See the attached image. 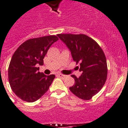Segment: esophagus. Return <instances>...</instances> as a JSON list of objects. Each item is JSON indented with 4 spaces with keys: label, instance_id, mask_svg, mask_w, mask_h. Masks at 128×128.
Returning a JSON list of instances; mask_svg holds the SVG:
<instances>
[{
    "label": "esophagus",
    "instance_id": "34e87169",
    "mask_svg": "<svg viewBox=\"0 0 128 128\" xmlns=\"http://www.w3.org/2000/svg\"><path fill=\"white\" fill-rule=\"evenodd\" d=\"M58 76L60 77V78H64L66 77V75H65V74H58Z\"/></svg>",
    "mask_w": 128,
    "mask_h": 128
}]
</instances>
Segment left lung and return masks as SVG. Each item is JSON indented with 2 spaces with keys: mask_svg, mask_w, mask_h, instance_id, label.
Listing matches in <instances>:
<instances>
[{
  "mask_svg": "<svg viewBox=\"0 0 128 128\" xmlns=\"http://www.w3.org/2000/svg\"><path fill=\"white\" fill-rule=\"evenodd\" d=\"M58 36L70 50L74 61L80 63L79 70L83 72L78 78L71 75L75 82L69 90L82 100H91L106 80L107 65L103 50L85 34H59Z\"/></svg>",
  "mask_w": 128,
  "mask_h": 128,
  "instance_id": "obj_1",
  "label": "left lung"
}]
</instances>
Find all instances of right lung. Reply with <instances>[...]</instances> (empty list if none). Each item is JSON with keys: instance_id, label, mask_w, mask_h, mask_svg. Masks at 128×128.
Listing matches in <instances>:
<instances>
[{"instance_id": "obj_1", "label": "right lung", "mask_w": 128, "mask_h": 128, "mask_svg": "<svg viewBox=\"0 0 128 128\" xmlns=\"http://www.w3.org/2000/svg\"><path fill=\"white\" fill-rule=\"evenodd\" d=\"M58 40L55 35L28 39L12 56L8 67L9 83L15 94L23 101L34 102L49 89L55 75H45L36 66L44 64L48 50Z\"/></svg>"}]
</instances>
